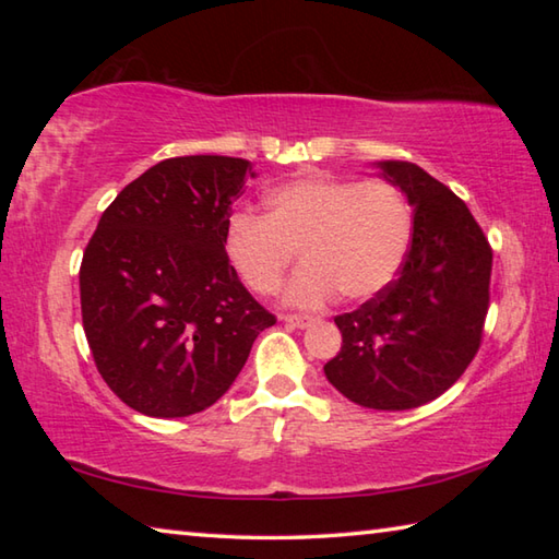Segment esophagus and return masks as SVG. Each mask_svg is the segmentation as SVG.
Returning a JSON list of instances; mask_svg holds the SVG:
<instances>
[{
    "label": "esophagus",
    "mask_w": 559,
    "mask_h": 559,
    "mask_svg": "<svg viewBox=\"0 0 559 559\" xmlns=\"http://www.w3.org/2000/svg\"><path fill=\"white\" fill-rule=\"evenodd\" d=\"M281 320L286 325H290V328H306V325H310V316H281Z\"/></svg>",
    "instance_id": "obj_1"
}]
</instances>
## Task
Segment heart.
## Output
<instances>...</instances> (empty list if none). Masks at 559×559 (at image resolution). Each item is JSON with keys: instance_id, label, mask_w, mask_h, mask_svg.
Here are the masks:
<instances>
[{"instance_id": "heart-1", "label": "heart", "mask_w": 559, "mask_h": 559, "mask_svg": "<svg viewBox=\"0 0 559 559\" xmlns=\"http://www.w3.org/2000/svg\"><path fill=\"white\" fill-rule=\"evenodd\" d=\"M412 206L384 179L302 175L263 197V216L234 214L224 251L243 286L271 296L306 261L286 293L293 306L380 296L400 276L412 243Z\"/></svg>"}]
</instances>
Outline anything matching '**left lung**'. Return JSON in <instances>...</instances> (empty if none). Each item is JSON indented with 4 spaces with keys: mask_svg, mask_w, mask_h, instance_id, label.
<instances>
[{
    "mask_svg": "<svg viewBox=\"0 0 559 559\" xmlns=\"http://www.w3.org/2000/svg\"><path fill=\"white\" fill-rule=\"evenodd\" d=\"M377 167L414 206L412 243L390 288L335 318L343 347L325 377L349 402L402 412L437 400L476 357L493 251L463 200L419 165Z\"/></svg>",
    "mask_w": 559,
    "mask_h": 559,
    "instance_id": "8db88e82",
    "label": "left lung"
}]
</instances>
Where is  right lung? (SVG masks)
<instances>
[{
  "label": "right lung",
  "instance_id": "right-lung-1",
  "mask_svg": "<svg viewBox=\"0 0 559 559\" xmlns=\"http://www.w3.org/2000/svg\"><path fill=\"white\" fill-rule=\"evenodd\" d=\"M249 159L169 157L103 212L81 263V316L103 380L130 409L177 419L229 390L276 323L224 251Z\"/></svg>",
  "mask_w": 559,
  "mask_h": 559
}]
</instances>
